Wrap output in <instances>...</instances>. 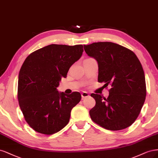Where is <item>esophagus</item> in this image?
I'll return each mask as SVG.
<instances>
[{"mask_svg":"<svg viewBox=\"0 0 158 158\" xmlns=\"http://www.w3.org/2000/svg\"><path fill=\"white\" fill-rule=\"evenodd\" d=\"M89 96V94L86 92H83L82 93H81V96H82L83 98H86V97H88Z\"/></svg>","mask_w":158,"mask_h":158,"instance_id":"34e87169","label":"esophagus"}]
</instances>
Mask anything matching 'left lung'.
Wrapping results in <instances>:
<instances>
[{
	"label": "left lung",
	"instance_id": "obj_1",
	"mask_svg": "<svg viewBox=\"0 0 158 158\" xmlns=\"http://www.w3.org/2000/svg\"><path fill=\"white\" fill-rule=\"evenodd\" d=\"M85 52L98 65V81L110 84L108 97L91 94L96 101L89 114L94 123L111 131L133 124L140 112L146 95L143 68L135 54L111 42L85 45Z\"/></svg>",
	"mask_w": 158,
	"mask_h": 158
}]
</instances>
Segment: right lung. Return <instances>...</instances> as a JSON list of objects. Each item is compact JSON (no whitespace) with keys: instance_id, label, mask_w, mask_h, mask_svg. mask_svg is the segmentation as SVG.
<instances>
[{"instance_id":"1","label":"right lung","mask_w":158,"mask_h":158,"mask_svg":"<svg viewBox=\"0 0 158 158\" xmlns=\"http://www.w3.org/2000/svg\"><path fill=\"white\" fill-rule=\"evenodd\" d=\"M83 52L82 44H52L33 52L24 61L18 76V98L25 120L35 131L52 135L68 123L71 111L81 95L60 93L56 88Z\"/></svg>"}]
</instances>
